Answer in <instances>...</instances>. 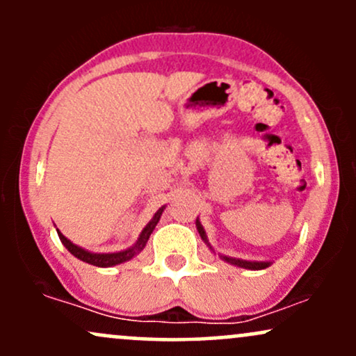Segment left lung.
<instances>
[{
	"instance_id": "obj_1",
	"label": "left lung",
	"mask_w": 356,
	"mask_h": 356,
	"mask_svg": "<svg viewBox=\"0 0 356 356\" xmlns=\"http://www.w3.org/2000/svg\"><path fill=\"white\" fill-rule=\"evenodd\" d=\"M195 226H197L199 234H201L204 243L207 244V248H209L211 251H214V249H212V246L209 244V241H207L206 231H204V227H202V224H201V220H199V218L195 219ZM219 257L222 261H226V263L232 264V266L251 269V271H257V269H266L268 266H271V264H273V261H248V259H239V257H231V256H224V254H219Z\"/></svg>"
}]
</instances>
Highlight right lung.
Wrapping results in <instances>:
<instances>
[{"label": "right lung", "instance_id": "1", "mask_svg": "<svg viewBox=\"0 0 356 356\" xmlns=\"http://www.w3.org/2000/svg\"><path fill=\"white\" fill-rule=\"evenodd\" d=\"M164 209H165V206H162L161 209L155 212L154 218L149 220V224H147L144 229H142L140 234H138V239L136 241V244H134V246L127 248V249H124V251H118V252H90V251H87V249L73 244L72 241L65 238V236L61 234L58 229H56V232H58V238L61 241V244H63V246L67 248L73 256L79 257L80 261H83V263L93 264V266H99V268L117 266V264H122V263H125V261H130L134 256H137L138 252L145 248L147 241H149L150 234H152L155 226H157L159 219H161Z\"/></svg>", "mask_w": 356, "mask_h": 356}]
</instances>
